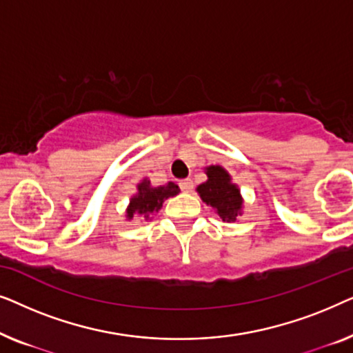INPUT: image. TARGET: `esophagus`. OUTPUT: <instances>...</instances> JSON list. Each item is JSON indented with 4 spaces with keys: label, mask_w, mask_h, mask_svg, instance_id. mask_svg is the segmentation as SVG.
<instances>
[{
    "label": "esophagus",
    "mask_w": 353,
    "mask_h": 353,
    "mask_svg": "<svg viewBox=\"0 0 353 353\" xmlns=\"http://www.w3.org/2000/svg\"><path fill=\"white\" fill-rule=\"evenodd\" d=\"M178 186H180L181 191H191L192 190V181L190 180V178H186V180H181L180 183H178Z\"/></svg>",
    "instance_id": "esophagus-1"
}]
</instances>
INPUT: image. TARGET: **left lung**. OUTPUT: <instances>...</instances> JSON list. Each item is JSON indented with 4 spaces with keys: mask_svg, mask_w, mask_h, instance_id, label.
<instances>
[{
    "mask_svg": "<svg viewBox=\"0 0 353 353\" xmlns=\"http://www.w3.org/2000/svg\"><path fill=\"white\" fill-rule=\"evenodd\" d=\"M207 176L209 180L197 186L201 199L207 205L214 207L223 221H234L243 207L238 186L231 183L228 172L219 165L207 168Z\"/></svg>",
    "mask_w": 353,
    "mask_h": 353,
    "instance_id": "left-lung-1",
    "label": "left lung"
}]
</instances>
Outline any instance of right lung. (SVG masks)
Instances as JSON below:
<instances>
[{
    "mask_svg": "<svg viewBox=\"0 0 353 353\" xmlns=\"http://www.w3.org/2000/svg\"><path fill=\"white\" fill-rule=\"evenodd\" d=\"M180 192L175 183H168V185L152 188L151 181L143 180L138 185V194L132 197L130 205L127 209V219L132 220L137 216L141 221H148L156 212L162 207V202L168 197L176 196Z\"/></svg>",
    "mask_w": 353,
    "mask_h": 353,
    "instance_id": "obj_1",
    "label": "right lung"
}]
</instances>
